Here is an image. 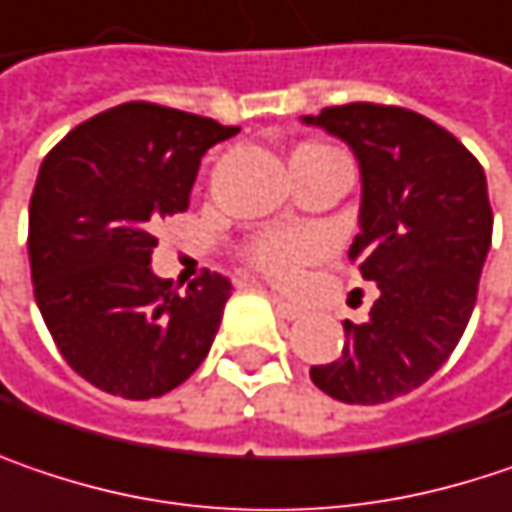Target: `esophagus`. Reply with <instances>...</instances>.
I'll list each match as a JSON object with an SVG mask.
<instances>
[{
	"instance_id": "34e87169",
	"label": "esophagus",
	"mask_w": 512,
	"mask_h": 512,
	"mask_svg": "<svg viewBox=\"0 0 512 512\" xmlns=\"http://www.w3.org/2000/svg\"><path fill=\"white\" fill-rule=\"evenodd\" d=\"M269 302L275 304V310H278V316H281V319H299V316H302V307H299V304H290L287 299L275 296V293L269 296Z\"/></svg>"
}]
</instances>
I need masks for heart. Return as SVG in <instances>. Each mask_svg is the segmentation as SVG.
Segmentation results:
<instances>
[{"instance_id": "1", "label": "heart", "mask_w": 512, "mask_h": 512, "mask_svg": "<svg viewBox=\"0 0 512 512\" xmlns=\"http://www.w3.org/2000/svg\"><path fill=\"white\" fill-rule=\"evenodd\" d=\"M328 252V240L307 228H278L255 237L246 249L249 263L278 284H293L307 263Z\"/></svg>"}]
</instances>
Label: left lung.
I'll use <instances>...</instances> for the list:
<instances>
[{
	"label": "left lung",
	"mask_w": 512,
	"mask_h": 512,
	"mask_svg": "<svg viewBox=\"0 0 512 512\" xmlns=\"http://www.w3.org/2000/svg\"><path fill=\"white\" fill-rule=\"evenodd\" d=\"M302 119L360 163L349 257L381 290L366 322H343V354L310 378L337 401L384 404L422 387L469 325L492 240L487 175L454 134L407 108L351 102Z\"/></svg>",
	"instance_id": "8db88e82"
}]
</instances>
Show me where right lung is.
Returning <instances> with one entry per match:
<instances>
[{"label":"right lung","instance_id":"add662e5","mask_svg":"<svg viewBox=\"0 0 512 512\" xmlns=\"http://www.w3.org/2000/svg\"><path fill=\"white\" fill-rule=\"evenodd\" d=\"M240 128L152 102L75 125L43 158L28 205L34 299L58 351L93 387L158 398L208 357L231 281L187 293L152 272V234L190 205L202 155Z\"/></svg>","mask_w":512,"mask_h":512}]
</instances>
